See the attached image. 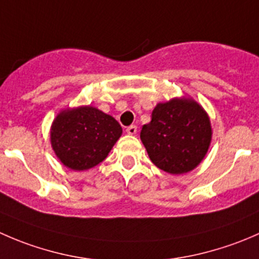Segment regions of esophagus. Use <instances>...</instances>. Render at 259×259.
Here are the masks:
<instances>
[{
	"label": "esophagus",
	"instance_id": "1",
	"mask_svg": "<svg viewBox=\"0 0 259 259\" xmlns=\"http://www.w3.org/2000/svg\"><path fill=\"white\" fill-rule=\"evenodd\" d=\"M137 130H138V127L135 126V125H130V126L126 127V133L129 135H135L137 134Z\"/></svg>",
	"mask_w": 259,
	"mask_h": 259
}]
</instances>
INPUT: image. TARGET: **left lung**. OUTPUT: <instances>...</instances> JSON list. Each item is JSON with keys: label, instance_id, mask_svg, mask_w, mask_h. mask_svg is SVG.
Masks as SVG:
<instances>
[{"label": "left lung", "instance_id": "left-lung-1", "mask_svg": "<svg viewBox=\"0 0 259 259\" xmlns=\"http://www.w3.org/2000/svg\"><path fill=\"white\" fill-rule=\"evenodd\" d=\"M140 139L159 169L176 176L188 173L199 165L209 149V116L193 99L174 98L154 108Z\"/></svg>", "mask_w": 259, "mask_h": 259}]
</instances>
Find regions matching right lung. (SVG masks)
Wrapping results in <instances>:
<instances>
[{
	"label": "right lung",
	"mask_w": 259,
	"mask_h": 259,
	"mask_svg": "<svg viewBox=\"0 0 259 259\" xmlns=\"http://www.w3.org/2000/svg\"><path fill=\"white\" fill-rule=\"evenodd\" d=\"M122 129L110 115L94 106L66 109L51 125V146L62 164L88 170L108 156Z\"/></svg>",
	"instance_id": "add662e5"
}]
</instances>
